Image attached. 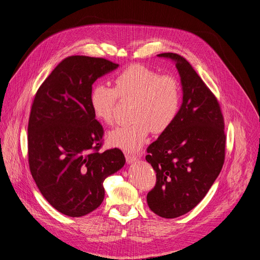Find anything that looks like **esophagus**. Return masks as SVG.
I'll list each match as a JSON object with an SVG mask.
<instances>
[{
    "label": "esophagus",
    "mask_w": 260,
    "mask_h": 260,
    "mask_svg": "<svg viewBox=\"0 0 260 260\" xmlns=\"http://www.w3.org/2000/svg\"><path fill=\"white\" fill-rule=\"evenodd\" d=\"M125 158H126L127 163H132V162H135L139 159V155L136 153H132V152H125Z\"/></svg>",
    "instance_id": "34e87169"
}]
</instances>
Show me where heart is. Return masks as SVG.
<instances>
[{
    "label": "heart",
    "mask_w": 260,
    "mask_h": 260,
    "mask_svg": "<svg viewBox=\"0 0 260 260\" xmlns=\"http://www.w3.org/2000/svg\"><path fill=\"white\" fill-rule=\"evenodd\" d=\"M119 98L134 101L128 124L118 126L108 134V142L124 151L134 152L144 143L152 131L168 129L179 113L181 88L171 75H160L140 64L123 70L114 80V88L95 84L90 92V105L95 118L112 124Z\"/></svg>",
    "instance_id": "1"
}]
</instances>
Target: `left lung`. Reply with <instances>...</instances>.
I'll return each instance as SVG.
<instances>
[{
    "mask_svg": "<svg viewBox=\"0 0 260 260\" xmlns=\"http://www.w3.org/2000/svg\"><path fill=\"white\" fill-rule=\"evenodd\" d=\"M181 78L182 105L171 126L149 144L145 157L156 172L146 200L163 218L193 210L219 175L225 157L224 119L215 94L180 54L165 52Z\"/></svg>",
    "mask_w": 260,
    "mask_h": 260,
    "instance_id": "8db88e82",
    "label": "left lung"
}]
</instances>
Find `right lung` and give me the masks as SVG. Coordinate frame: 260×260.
Wrapping results in <instances>:
<instances>
[{
    "label": "right lung",
    "instance_id": "obj_1",
    "mask_svg": "<svg viewBox=\"0 0 260 260\" xmlns=\"http://www.w3.org/2000/svg\"><path fill=\"white\" fill-rule=\"evenodd\" d=\"M71 56L39 87L28 121V163L41 194L60 213L84 216L104 199L103 181L125 163L121 149L100 152L104 131L90 105L93 82L118 67Z\"/></svg>",
    "mask_w": 260,
    "mask_h": 260
}]
</instances>
